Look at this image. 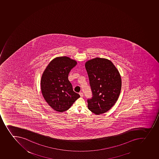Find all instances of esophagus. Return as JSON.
I'll list each match as a JSON object with an SVG mask.
<instances>
[{"label":"esophagus","mask_w":159,"mask_h":159,"mask_svg":"<svg viewBox=\"0 0 159 159\" xmlns=\"http://www.w3.org/2000/svg\"><path fill=\"white\" fill-rule=\"evenodd\" d=\"M79 94L80 95V97H83L84 96V94L83 92H80Z\"/></svg>","instance_id":"34e87169"}]
</instances>
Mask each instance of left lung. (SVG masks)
Masks as SVG:
<instances>
[{
    "label": "left lung",
    "mask_w": 159,
    "mask_h": 159,
    "mask_svg": "<svg viewBox=\"0 0 159 159\" xmlns=\"http://www.w3.org/2000/svg\"><path fill=\"white\" fill-rule=\"evenodd\" d=\"M85 67L93 94L88 107L95 114L110 110L116 103L121 89V79L117 69L110 60L96 57L86 61Z\"/></svg>",
    "instance_id": "8db88e82"
}]
</instances>
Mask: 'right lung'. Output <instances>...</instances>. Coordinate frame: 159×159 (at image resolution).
Masks as SVG:
<instances>
[{
    "instance_id": "right-lung-1",
    "label": "right lung",
    "mask_w": 159,
    "mask_h": 159,
    "mask_svg": "<svg viewBox=\"0 0 159 159\" xmlns=\"http://www.w3.org/2000/svg\"><path fill=\"white\" fill-rule=\"evenodd\" d=\"M77 62L67 57L53 59L43 72L41 89L43 98L54 110L63 112L68 110L80 97L73 91L68 80L69 73Z\"/></svg>"
}]
</instances>
